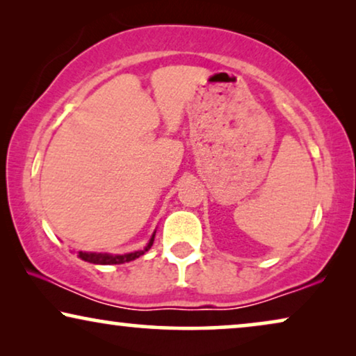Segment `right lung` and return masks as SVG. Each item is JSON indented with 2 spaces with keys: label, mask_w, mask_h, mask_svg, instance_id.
Instances as JSON below:
<instances>
[{
  "label": "right lung",
  "mask_w": 356,
  "mask_h": 356,
  "mask_svg": "<svg viewBox=\"0 0 356 356\" xmlns=\"http://www.w3.org/2000/svg\"><path fill=\"white\" fill-rule=\"evenodd\" d=\"M154 236L150 238V241L147 243V246L144 248L143 251H136V252H129V254H116V256H111V254H102V252H79V257L82 261H87V262H92V264H123V262H129V261H134L136 257L143 256L145 251L150 250V246L154 245Z\"/></svg>",
  "instance_id": "obj_1"
}]
</instances>
